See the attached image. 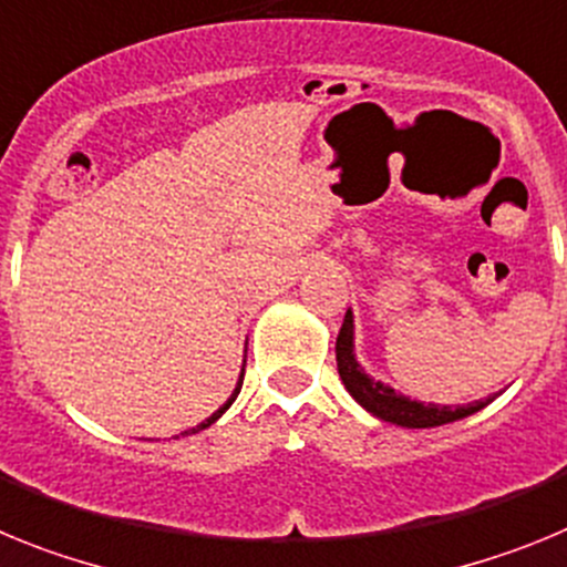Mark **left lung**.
I'll return each instance as SVG.
<instances>
[{
	"instance_id": "obj_1",
	"label": "left lung",
	"mask_w": 567,
	"mask_h": 567,
	"mask_svg": "<svg viewBox=\"0 0 567 567\" xmlns=\"http://www.w3.org/2000/svg\"><path fill=\"white\" fill-rule=\"evenodd\" d=\"M337 368H339V379H342V385L348 388L353 400L359 405L365 408L368 413H373L377 420L382 422H393V425L402 427H436V425H447V422L465 420L471 413L482 411V408L488 405L494 396H488L485 402H471V405H431V402H416L408 400L402 393L393 391L391 385H382L377 379L368 377L362 371V365L353 357V313H344V322L339 328L337 337Z\"/></svg>"
}]
</instances>
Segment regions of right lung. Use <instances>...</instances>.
I'll return each mask as SVG.
<instances>
[{"mask_svg": "<svg viewBox=\"0 0 567 567\" xmlns=\"http://www.w3.org/2000/svg\"><path fill=\"white\" fill-rule=\"evenodd\" d=\"M243 377H245V365H243V373H239V382H236L234 393H230V400H228V402H225V405H223V408H219V411H216V413H210L208 420H205V422H199V425H196V427H190V431H185V433H182V436H188V433H199V431H205V427H208V425H214V422H216V420H219V416H223V413H225V411H228V408H230V405H234V400H236V393H239V388H243Z\"/></svg>", "mask_w": 567, "mask_h": 567, "instance_id": "right-lung-1", "label": "right lung"}]
</instances>
